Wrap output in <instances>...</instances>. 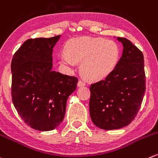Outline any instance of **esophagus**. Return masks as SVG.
Listing matches in <instances>:
<instances>
[{
  "label": "esophagus",
  "mask_w": 158,
  "mask_h": 158,
  "mask_svg": "<svg viewBox=\"0 0 158 158\" xmlns=\"http://www.w3.org/2000/svg\"><path fill=\"white\" fill-rule=\"evenodd\" d=\"M77 85H78V86H79V87H82V86H84V85H85V83L83 82V81L79 80V82H78Z\"/></svg>",
  "instance_id": "obj_1"
}]
</instances>
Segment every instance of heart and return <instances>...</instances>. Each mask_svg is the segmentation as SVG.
Returning a JSON list of instances; mask_svg holds the SVG:
<instances>
[{
    "instance_id": "obj_1",
    "label": "heart",
    "mask_w": 158,
    "mask_h": 158,
    "mask_svg": "<svg viewBox=\"0 0 158 158\" xmlns=\"http://www.w3.org/2000/svg\"><path fill=\"white\" fill-rule=\"evenodd\" d=\"M59 56V63L68 69L81 62L80 71L89 80L98 81L108 76L117 65L120 56L118 44L102 38H72Z\"/></svg>"
}]
</instances>
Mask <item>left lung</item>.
I'll use <instances>...</instances> for the list:
<instances>
[{
    "label": "left lung",
    "mask_w": 158,
    "mask_h": 158,
    "mask_svg": "<svg viewBox=\"0 0 158 158\" xmlns=\"http://www.w3.org/2000/svg\"><path fill=\"white\" fill-rule=\"evenodd\" d=\"M117 40L123 47L117 65L105 79L89 87L91 120L106 131L124 127L134 120L146 89L143 53L127 38Z\"/></svg>",
    "instance_id": "left-lung-1"
}]
</instances>
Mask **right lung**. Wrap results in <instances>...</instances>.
<instances>
[{
	"instance_id": "1",
	"label": "right lung",
	"mask_w": 158,
	"mask_h": 158,
	"mask_svg": "<svg viewBox=\"0 0 158 158\" xmlns=\"http://www.w3.org/2000/svg\"><path fill=\"white\" fill-rule=\"evenodd\" d=\"M61 35L27 39L11 61L12 102L30 127L52 131L64 119L78 79L52 70L53 48Z\"/></svg>"
}]
</instances>
